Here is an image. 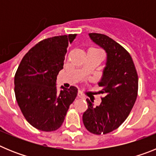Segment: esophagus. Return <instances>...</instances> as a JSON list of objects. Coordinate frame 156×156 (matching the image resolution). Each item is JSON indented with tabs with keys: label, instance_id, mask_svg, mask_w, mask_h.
I'll list each match as a JSON object with an SVG mask.
<instances>
[{
	"label": "esophagus",
	"instance_id": "1",
	"mask_svg": "<svg viewBox=\"0 0 156 156\" xmlns=\"http://www.w3.org/2000/svg\"><path fill=\"white\" fill-rule=\"evenodd\" d=\"M77 96H78V98H84V96L83 95V94L81 93L80 91L78 92V94H77Z\"/></svg>",
	"mask_w": 156,
	"mask_h": 156
}]
</instances>
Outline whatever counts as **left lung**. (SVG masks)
<instances>
[{
    "instance_id": "obj_1",
    "label": "left lung",
    "mask_w": 156,
    "mask_h": 156,
    "mask_svg": "<svg viewBox=\"0 0 156 156\" xmlns=\"http://www.w3.org/2000/svg\"><path fill=\"white\" fill-rule=\"evenodd\" d=\"M92 41L107 52V63L98 86L102 88L101 103L94 106L87 99L88 108L83 122L88 131L106 134L117 129L126 120L137 99L138 76L129 52L108 36L91 33Z\"/></svg>"
}]
</instances>
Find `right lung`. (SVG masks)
Returning <instances> with one entry per match:
<instances>
[{"label": "right lung", "mask_w": 156, "mask_h": 156, "mask_svg": "<svg viewBox=\"0 0 156 156\" xmlns=\"http://www.w3.org/2000/svg\"><path fill=\"white\" fill-rule=\"evenodd\" d=\"M76 34L57 36L34 45L22 59L15 75L18 105L28 122L36 129L55 131L64 122L77 88L56 89V79L63 69L69 44Z\"/></svg>", "instance_id": "1"}]
</instances>
